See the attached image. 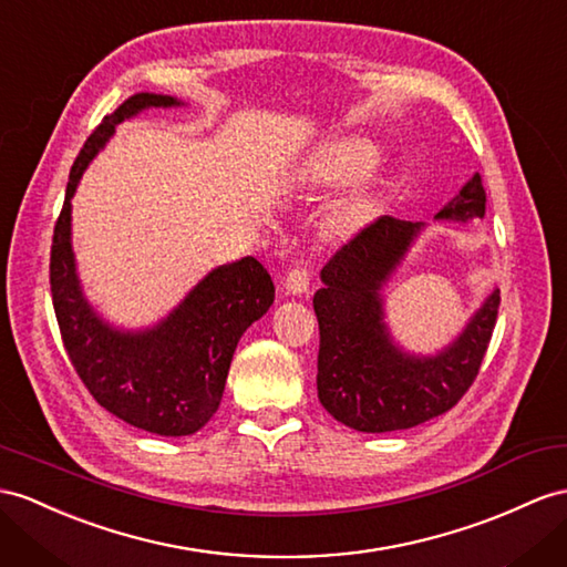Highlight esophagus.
I'll return each mask as SVG.
<instances>
[{
  "label": "esophagus",
  "instance_id": "1",
  "mask_svg": "<svg viewBox=\"0 0 567 567\" xmlns=\"http://www.w3.org/2000/svg\"><path fill=\"white\" fill-rule=\"evenodd\" d=\"M282 285L289 295H303L311 285V270L309 268H292L287 272Z\"/></svg>",
  "mask_w": 567,
  "mask_h": 567
}]
</instances>
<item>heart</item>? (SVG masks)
<instances>
[{
  "mask_svg": "<svg viewBox=\"0 0 567 567\" xmlns=\"http://www.w3.org/2000/svg\"><path fill=\"white\" fill-rule=\"evenodd\" d=\"M379 148L375 143L361 136H342L321 145L316 153L307 157L297 172V182L309 188H332L357 179L371 165ZM379 206V194L371 184L359 186L357 192L344 198L340 206L332 210L328 227L336 235H350L352 229L364 225Z\"/></svg>",
  "mask_w": 567,
  "mask_h": 567,
  "instance_id": "1",
  "label": "heart"
}]
</instances>
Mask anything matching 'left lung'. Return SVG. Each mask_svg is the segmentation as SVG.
Instances as JSON below:
<instances>
[{"mask_svg":"<svg viewBox=\"0 0 567 567\" xmlns=\"http://www.w3.org/2000/svg\"><path fill=\"white\" fill-rule=\"evenodd\" d=\"M484 213L486 192L476 172L435 220L467 223ZM422 227L383 215L347 241L321 270L323 287L313 295L321 330L318 400L354 431L412 429L453 410L474 383L496 326L501 292L493 289L439 354L416 357L393 342L381 289Z\"/></svg>","mask_w":567,"mask_h":567,"instance_id":"1","label":"left lung"}]
</instances>
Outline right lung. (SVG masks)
Here are the masks:
<instances>
[{"mask_svg": "<svg viewBox=\"0 0 567 567\" xmlns=\"http://www.w3.org/2000/svg\"><path fill=\"white\" fill-rule=\"evenodd\" d=\"M179 105L172 95L136 93L97 124L71 167L50 254L56 323L83 385L122 422L174 439L196 433L220 408L237 342L275 299L270 275L246 256L210 270L157 326L120 330L95 313L81 289L71 249V198L117 124L148 107Z\"/></svg>", "mask_w": 567, "mask_h": 567, "instance_id": "add662e5", "label": "right lung"}]
</instances>
